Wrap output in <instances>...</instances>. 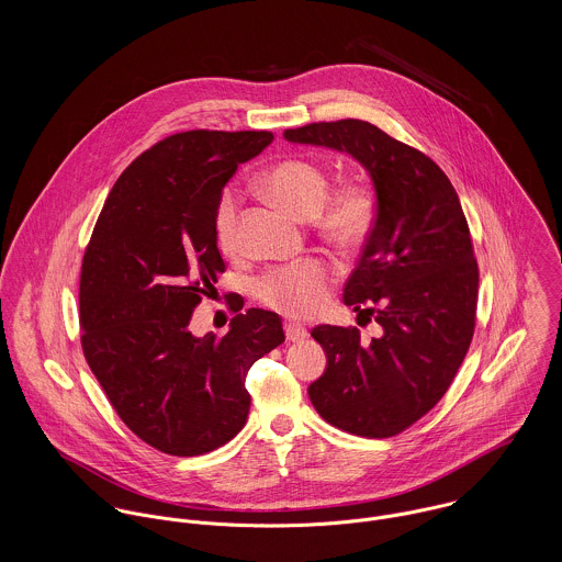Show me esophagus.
I'll return each mask as SVG.
<instances>
[{
  "label": "esophagus",
  "instance_id": "esophagus-1",
  "mask_svg": "<svg viewBox=\"0 0 562 562\" xmlns=\"http://www.w3.org/2000/svg\"><path fill=\"white\" fill-rule=\"evenodd\" d=\"M307 328L301 326V324H294V322H285V337L290 341H303L307 337Z\"/></svg>",
  "mask_w": 562,
  "mask_h": 562
}]
</instances>
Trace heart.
<instances>
[{"instance_id":"1","label":"heart","mask_w":562,"mask_h":562,"mask_svg":"<svg viewBox=\"0 0 562 562\" xmlns=\"http://www.w3.org/2000/svg\"><path fill=\"white\" fill-rule=\"evenodd\" d=\"M266 192L301 221L318 218V232L339 252L363 246L379 221V194L370 179L352 177L330 192L324 164L312 158H288L263 175ZM238 192L227 188L214 212V234L223 252L238 250ZM330 272L322 259H303L266 272L257 299L288 318L316 316L328 301Z\"/></svg>"}]
</instances>
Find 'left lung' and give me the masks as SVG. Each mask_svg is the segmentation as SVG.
I'll list each match as a JSON object with an SVG mask.
<instances>
[{
    "label": "left lung",
    "instance_id": "1",
    "mask_svg": "<svg viewBox=\"0 0 562 562\" xmlns=\"http://www.w3.org/2000/svg\"><path fill=\"white\" fill-rule=\"evenodd\" d=\"M285 140L352 156L379 194V221L344 288V303L374 316L312 330L326 370L310 385L322 417L359 437H394L426 415L457 376L476 326L479 263L459 194L422 151L359 119L285 130Z\"/></svg>",
    "mask_w": 562,
    "mask_h": 562
}]
</instances>
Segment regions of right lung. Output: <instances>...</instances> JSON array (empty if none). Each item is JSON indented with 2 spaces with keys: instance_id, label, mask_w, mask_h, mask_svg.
Instances as JSON below:
<instances>
[{
  "instance_id": "add662e5",
  "label": "right lung",
  "mask_w": 562,
  "mask_h": 562,
  "mask_svg": "<svg viewBox=\"0 0 562 562\" xmlns=\"http://www.w3.org/2000/svg\"><path fill=\"white\" fill-rule=\"evenodd\" d=\"M270 143V132L164 138L116 179L83 252V357L125 426L172 457L212 452L240 432L246 372L285 341L266 310L238 314L223 337L190 330L225 272L216 203L238 164Z\"/></svg>"
}]
</instances>
